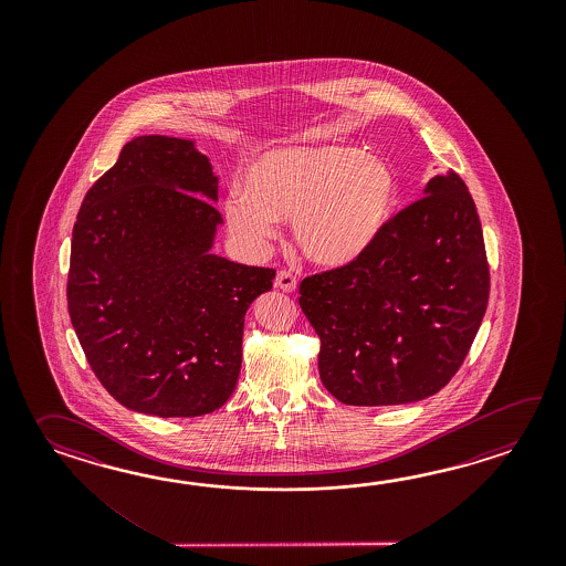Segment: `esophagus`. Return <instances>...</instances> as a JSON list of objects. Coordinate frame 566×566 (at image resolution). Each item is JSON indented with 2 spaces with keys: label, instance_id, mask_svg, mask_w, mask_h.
<instances>
[{
  "label": "esophagus",
  "instance_id": "34e87169",
  "mask_svg": "<svg viewBox=\"0 0 566 566\" xmlns=\"http://www.w3.org/2000/svg\"><path fill=\"white\" fill-rule=\"evenodd\" d=\"M275 287L285 291V293H291V291H295V287H297V279H295L293 273H289V271H279L277 279H275Z\"/></svg>",
  "mask_w": 566,
  "mask_h": 566
}]
</instances>
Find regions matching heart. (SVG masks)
<instances>
[{"instance_id": "heart-1", "label": "heart", "mask_w": 566, "mask_h": 566, "mask_svg": "<svg viewBox=\"0 0 566 566\" xmlns=\"http://www.w3.org/2000/svg\"><path fill=\"white\" fill-rule=\"evenodd\" d=\"M397 202V180L380 157L348 145L285 147L266 151L224 200L239 239L263 244L277 220L293 218V237L305 259L344 269L370 251Z\"/></svg>"}]
</instances>
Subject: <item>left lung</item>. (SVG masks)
I'll use <instances>...</instances> for the list:
<instances>
[{
    "mask_svg": "<svg viewBox=\"0 0 566 566\" xmlns=\"http://www.w3.org/2000/svg\"><path fill=\"white\" fill-rule=\"evenodd\" d=\"M488 297L480 217L455 171L431 178L360 261L300 285L301 310L322 339L319 378L352 407L439 392L465 360Z\"/></svg>",
    "mask_w": 566,
    "mask_h": 566,
    "instance_id": "left-lung-1",
    "label": "left lung"
}]
</instances>
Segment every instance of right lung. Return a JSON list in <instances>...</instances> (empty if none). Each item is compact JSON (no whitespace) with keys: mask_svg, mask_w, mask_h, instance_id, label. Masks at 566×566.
<instances>
[{"mask_svg":"<svg viewBox=\"0 0 566 566\" xmlns=\"http://www.w3.org/2000/svg\"><path fill=\"white\" fill-rule=\"evenodd\" d=\"M217 200L193 142L144 135L78 210L69 313L96 378L127 409L200 417L234 392L244 315L275 271L210 253Z\"/></svg>","mask_w":566,"mask_h":566,"instance_id":"add662e5","label":"right lung"}]
</instances>
